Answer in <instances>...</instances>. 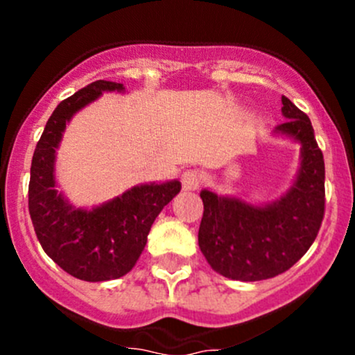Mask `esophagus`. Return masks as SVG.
<instances>
[{"label": "esophagus", "instance_id": "esophagus-1", "mask_svg": "<svg viewBox=\"0 0 355 355\" xmlns=\"http://www.w3.org/2000/svg\"><path fill=\"white\" fill-rule=\"evenodd\" d=\"M200 182H202V178H200L199 171L187 170L182 173V185H184L185 191H198Z\"/></svg>", "mask_w": 355, "mask_h": 355}]
</instances>
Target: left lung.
Listing matches in <instances>:
<instances>
[{"label": "left lung", "instance_id": "left-lung-1", "mask_svg": "<svg viewBox=\"0 0 355 355\" xmlns=\"http://www.w3.org/2000/svg\"><path fill=\"white\" fill-rule=\"evenodd\" d=\"M285 123L275 135L300 144L299 170L284 196L252 204L237 196L200 191L199 249L216 273L239 282L273 278L292 268L320 232L324 214V161L313 125L282 96Z\"/></svg>", "mask_w": 355, "mask_h": 355}]
</instances>
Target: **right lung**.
Instances as JSON below:
<instances>
[{
    "label": "right lung",
    "mask_w": 355,
    "mask_h": 355,
    "mask_svg": "<svg viewBox=\"0 0 355 355\" xmlns=\"http://www.w3.org/2000/svg\"><path fill=\"white\" fill-rule=\"evenodd\" d=\"M103 92H125L123 84L96 80L56 106L35 146L28 184V213L44 252L68 275L108 282L135 266L156 216L180 192L178 180L139 184L92 207H77L58 191L56 149L75 113Z\"/></svg>",
    "instance_id": "obj_1"
}]
</instances>
